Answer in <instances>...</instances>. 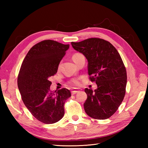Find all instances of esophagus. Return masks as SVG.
Instances as JSON below:
<instances>
[{"instance_id":"obj_1","label":"esophagus","mask_w":148,"mask_h":148,"mask_svg":"<svg viewBox=\"0 0 148 148\" xmlns=\"http://www.w3.org/2000/svg\"><path fill=\"white\" fill-rule=\"evenodd\" d=\"M77 92H79V90H74L71 91V93L72 94V95H74V94H76Z\"/></svg>"}]
</instances>
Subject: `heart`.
Here are the masks:
<instances>
[{
    "label": "heart",
    "mask_w": 148,
    "mask_h": 148,
    "mask_svg": "<svg viewBox=\"0 0 148 148\" xmlns=\"http://www.w3.org/2000/svg\"><path fill=\"white\" fill-rule=\"evenodd\" d=\"M81 55H82V54H81V53H75V54L72 56V59L76 58ZM70 83L73 86H78L79 84V81L77 79H73L70 81Z\"/></svg>",
    "instance_id": "b5f03b06"
}]
</instances>
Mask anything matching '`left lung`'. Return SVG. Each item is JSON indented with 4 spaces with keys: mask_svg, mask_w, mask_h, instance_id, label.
I'll return each instance as SVG.
<instances>
[{
    "mask_svg": "<svg viewBox=\"0 0 148 148\" xmlns=\"http://www.w3.org/2000/svg\"><path fill=\"white\" fill-rule=\"evenodd\" d=\"M71 45L86 58L90 79L97 85L94 91L84 89L87 94L84 111L94 119L110 118L121 105L126 92L127 71L120 55L111 43L100 38Z\"/></svg>",
    "mask_w": 148,
    "mask_h": 148,
    "instance_id": "1",
    "label": "left lung"
}]
</instances>
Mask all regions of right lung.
<instances>
[{"mask_svg": "<svg viewBox=\"0 0 148 148\" xmlns=\"http://www.w3.org/2000/svg\"><path fill=\"white\" fill-rule=\"evenodd\" d=\"M69 48L53 40L32 46L21 65L18 86L25 106L34 117L46 124L58 121L64 115V104L71 96L68 89L51 92L49 77L57 72L58 65Z\"/></svg>", "mask_w": 148, "mask_h": 148, "instance_id": "right-lung-1", "label": "right lung"}]
</instances>
